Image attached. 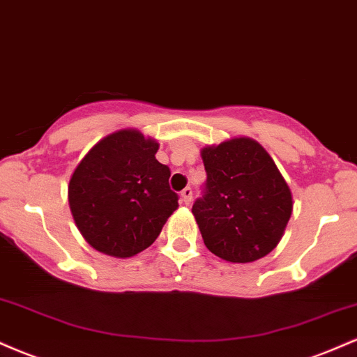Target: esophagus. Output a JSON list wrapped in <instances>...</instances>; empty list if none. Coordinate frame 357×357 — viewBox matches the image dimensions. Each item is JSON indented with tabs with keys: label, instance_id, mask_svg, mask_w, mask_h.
<instances>
[{
	"label": "esophagus",
	"instance_id": "1",
	"mask_svg": "<svg viewBox=\"0 0 357 357\" xmlns=\"http://www.w3.org/2000/svg\"><path fill=\"white\" fill-rule=\"evenodd\" d=\"M191 199H192V190H191L190 186L184 188V190L181 191V202H183L184 204H190Z\"/></svg>",
	"mask_w": 357,
	"mask_h": 357
}]
</instances>
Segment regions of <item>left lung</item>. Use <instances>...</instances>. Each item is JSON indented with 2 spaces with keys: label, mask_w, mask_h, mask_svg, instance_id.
Returning a JSON list of instances; mask_svg holds the SVG:
<instances>
[{
  "label": "left lung",
  "mask_w": 357,
  "mask_h": 357,
  "mask_svg": "<svg viewBox=\"0 0 357 357\" xmlns=\"http://www.w3.org/2000/svg\"><path fill=\"white\" fill-rule=\"evenodd\" d=\"M203 196L192 215L206 248L231 264L268 255L292 215V192L267 151L250 137L203 147Z\"/></svg>",
  "instance_id": "8db88e82"
}]
</instances>
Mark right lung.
<instances>
[{
  "label": "right lung",
  "mask_w": 357,
  "mask_h": 357,
  "mask_svg": "<svg viewBox=\"0 0 357 357\" xmlns=\"http://www.w3.org/2000/svg\"><path fill=\"white\" fill-rule=\"evenodd\" d=\"M159 144L139 130L109 134L85 154L68 184V203L82 236L97 252L137 255L154 243L178 208L171 171L155 159Z\"/></svg>",
  "instance_id": "obj_1"
}]
</instances>
